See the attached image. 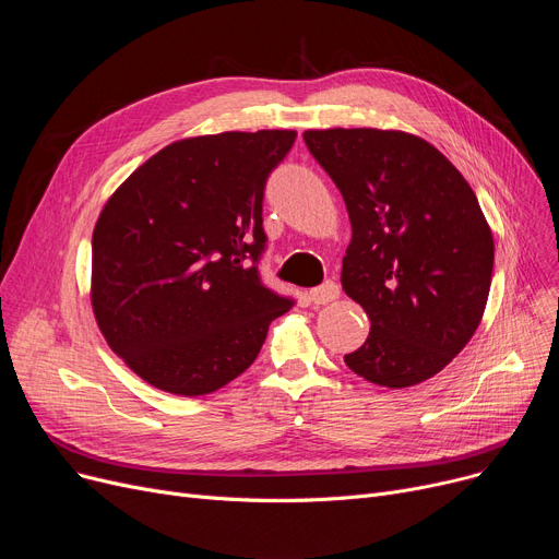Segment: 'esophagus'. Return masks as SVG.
<instances>
[{
    "mask_svg": "<svg viewBox=\"0 0 559 559\" xmlns=\"http://www.w3.org/2000/svg\"><path fill=\"white\" fill-rule=\"evenodd\" d=\"M337 297H340V287H337V283H333V281H326L321 287L310 289V301H312L314 306L331 304V301H335Z\"/></svg>",
    "mask_w": 559,
    "mask_h": 559,
    "instance_id": "esophagus-1",
    "label": "esophagus"
}]
</instances>
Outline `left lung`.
Wrapping results in <instances>:
<instances>
[{
  "label": "left lung",
  "mask_w": 559,
  "mask_h": 559,
  "mask_svg": "<svg viewBox=\"0 0 559 559\" xmlns=\"http://www.w3.org/2000/svg\"><path fill=\"white\" fill-rule=\"evenodd\" d=\"M304 140L346 203L342 289L371 321L344 362L380 388L424 383L474 337L487 306L493 238L480 203L419 135L308 129Z\"/></svg>",
  "instance_id": "8db88e82"
}]
</instances>
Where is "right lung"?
<instances>
[{"label": "right lung", "instance_id": "add662e5", "mask_svg": "<svg viewBox=\"0 0 559 559\" xmlns=\"http://www.w3.org/2000/svg\"><path fill=\"white\" fill-rule=\"evenodd\" d=\"M297 131L176 140L117 188L93 230L91 304L144 383L203 396L251 367L292 308L262 287V194Z\"/></svg>", "mask_w": 559, "mask_h": 559}]
</instances>
